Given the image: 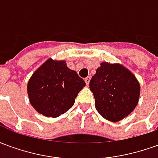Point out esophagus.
Instances as JSON below:
<instances>
[{
    "label": "esophagus",
    "instance_id": "obj_1",
    "mask_svg": "<svg viewBox=\"0 0 158 158\" xmlns=\"http://www.w3.org/2000/svg\"><path fill=\"white\" fill-rule=\"evenodd\" d=\"M89 80H90V77H86L85 79V83H86V85H89Z\"/></svg>",
    "mask_w": 158,
    "mask_h": 158
}]
</instances>
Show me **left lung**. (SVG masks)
<instances>
[{"label": "left lung", "instance_id": "1", "mask_svg": "<svg viewBox=\"0 0 158 158\" xmlns=\"http://www.w3.org/2000/svg\"><path fill=\"white\" fill-rule=\"evenodd\" d=\"M97 112L118 122L133 112L139 102V84L128 69L119 64L101 63L89 81Z\"/></svg>", "mask_w": 158, "mask_h": 158}]
</instances>
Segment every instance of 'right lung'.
Wrapping results in <instances>:
<instances>
[{"label": "right lung", "mask_w": 158, "mask_h": 158, "mask_svg": "<svg viewBox=\"0 0 158 158\" xmlns=\"http://www.w3.org/2000/svg\"><path fill=\"white\" fill-rule=\"evenodd\" d=\"M85 82L64 61L49 59L36 70L28 84L29 101L45 117L60 116L74 104Z\"/></svg>", "instance_id": "add662e5"}]
</instances>
